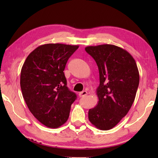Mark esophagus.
<instances>
[{"instance_id": "esophagus-1", "label": "esophagus", "mask_w": 158, "mask_h": 158, "mask_svg": "<svg viewBox=\"0 0 158 158\" xmlns=\"http://www.w3.org/2000/svg\"><path fill=\"white\" fill-rule=\"evenodd\" d=\"M88 94V93L85 91V90H83L82 92H80L79 93V96L80 98H83V97H85V95H86Z\"/></svg>"}]
</instances>
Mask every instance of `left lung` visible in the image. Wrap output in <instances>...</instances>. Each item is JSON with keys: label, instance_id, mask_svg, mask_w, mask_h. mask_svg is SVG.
I'll return each mask as SVG.
<instances>
[{"label": "left lung", "instance_id": "1", "mask_svg": "<svg viewBox=\"0 0 158 158\" xmlns=\"http://www.w3.org/2000/svg\"><path fill=\"white\" fill-rule=\"evenodd\" d=\"M85 50L94 58L100 74L96 90L99 101L89 109V119L99 130H111L135 101L139 83L137 63L129 52L113 44L89 46Z\"/></svg>", "mask_w": 158, "mask_h": 158}]
</instances>
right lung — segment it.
Masks as SVG:
<instances>
[{"label": "right lung", "instance_id": "add662e5", "mask_svg": "<svg viewBox=\"0 0 158 158\" xmlns=\"http://www.w3.org/2000/svg\"><path fill=\"white\" fill-rule=\"evenodd\" d=\"M78 45L45 44L37 47L22 66L20 85L28 108L45 126L58 128L68 121L77 95L67 86V61Z\"/></svg>", "mask_w": 158, "mask_h": 158}]
</instances>
